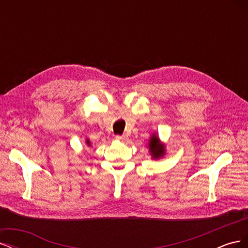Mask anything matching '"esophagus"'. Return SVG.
Returning <instances> with one entry per match:
<instances>
[{"instance_id": "34e87169", "label": "esophagus", "mask_w": 248, "mask_h": 248, "mask_svg": "<svg viewBox=\"0 0 248 248\" xmlns=\"http://www.w3.org/2000/svg\"><path fill=\"white\" fill-rule=\"evenodd\" d=\"M126 137L125 136H116V140H120V141H125L126 140Z\"/></svg>"}]
</instances>
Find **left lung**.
Returning a JSON list of instances; mask_svg holds the SVG:
<instances>
[{"label":"left lung","instance_id":"obj_1","mask_svg":"<svg viewBox=\"0 0 248 248\" xmlns=\"http://www.w3.org/2000/svg\"><path fill=\"white\" fill-rule=\"evenodd\" d=\"M149 151L151 153L152 157L154 159H158L161 158V157L164 155V145L161 144L160 140L158 139V137L156 134H153V136L150 138L149 140Z\"/></svg>","mask_w":248,"mask_h":248}]
</instances>
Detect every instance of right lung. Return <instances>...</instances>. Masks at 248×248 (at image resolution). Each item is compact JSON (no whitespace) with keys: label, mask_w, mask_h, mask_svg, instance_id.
I'll use <instances>...</instances> for the list:
<instances>
[{"label":"right lung","mask_w":248,"mask_h":248,"mask_svg":"<svg viewBox=\"0 0 248 248\" xmlns=\"http://www.w3.org/2000/svg\"><path fill=\"white\" fill-rule=\"evenodd\" d=\"M86 141H87V145H88V146H90V145H91V142H90V140H87Z\"/></svg>","instance_id":"1"}]
</instances>
